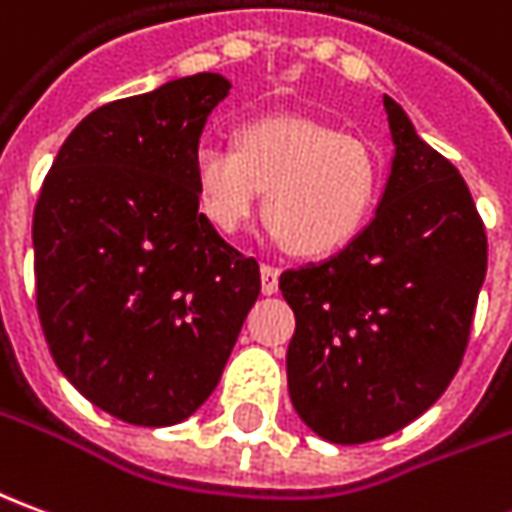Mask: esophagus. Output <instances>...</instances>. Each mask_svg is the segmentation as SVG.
<instances>
[{"label":"esophagus","mask_w":512,"mask_h":512,"mask_svg":"<svg viewBox=\"0 0 512 512\" xmlns=\"http://www.w3.org/2000/svg\"><path fill=\"white\" fill-rule=\"evenodd\" d=\"M260 288H263L266 296L277 293V288H280V268L263 263V266H260Z\"/></svg>","instance_id":"34e87169"}]
</instances>
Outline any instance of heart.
Here are the masks:
<instances>
[{"label":"heart","instance_id":"b5f03b06","mask_svg":"<svg viewBox=\"0 0 512 512\" xmlns=\"http://www.w3.org/2000/svg\"><path fill=\"white\" fill-rule=\"evenodd\" d=\"M199 210L219 232H238L257 210L293 255L321 257L355 241L380 191V163L366 141L299 116L241 127L235 144L194 152Z\"/></svg>","mask_w":512,"mask_h":512}]
</instances>
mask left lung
Here are the masks:
<instances>
[{"label": "left lung", "instance_id": "8db88e82", "mask_svg": "<svg viewBox=\"0 0 512 512\" xmlns=\"http://www.w3.org/2000/svg\"><path fill=\"white\" fill-rule=\"evenodd\" d=\"M393 152L380 207L324 263L282 271L296 316L288 391L332 443H368L430 410L463 363L488 238L460 171L382 96Z\"/></svg>", "mask_w": 512, "mask_h": 512}]
</instances>
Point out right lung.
I'll return each instance as SVG.
<instances>
[{"label":"right lung","mask_w":512,"mask_h":512,"mask_svg":"<svg viewBox=\"0 0 512 512\" xmlns=\"http://www.w3.org/2000/svg\"><path fill=\"white\" fill-rule=\"evenodd\" d=\"M221 74L96 107L60 146L32 219L35 299L57 368L99 410L171 427L219 385L260 266L199 213L194 152Z\"/></svg>","instance_id":"1"}]
</instances>
